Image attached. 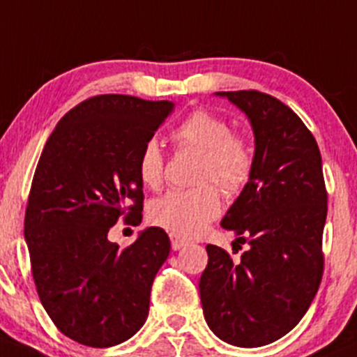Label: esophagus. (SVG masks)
I'll list each match as a JSON object with an SVG mask.
<instances>
[{
  "instance_id": "obj_1",
  "label": "esophagus",
  "mask_w": 357,
  "mask_h": 357,
  "mask_svg": "<svg viewBox=\"0 0 357 357\" xmlns=\"http://www.w3.org/2000/svg\"><path fill=\"white\" fill-rule=\"evenodd\" d=\"M169 238H171L172 250H181V248L188 246V239H185V238H183V236L171 232V234H169Z\"/></svg>"
}]
</instances>
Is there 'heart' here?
<instances>
[{
  "instance_id": "1",
  "label": "heart",
  "mask_w": 357,
  "mask_h": 357,
  "mask_svg": "<svg viewBox=\"0 0 357 357\" xmlns=\"http://www.w3.org/2000/svg\"><path fill=\"white\" fill-rule=\"evenodd\" d=\"M179 149L200 152L195 188L171 190L150 204L149 217L155 226L193 238L202 234L222 208L220 188L226 197H238L251 181L255 150L246 135L232 131L231 123L208 109L191 111L172 131ZM137 172L149 188L162 186L166 159L157 140L150 138L137 157Z\"/></svg>"
}]
</instances>
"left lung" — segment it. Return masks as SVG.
I'll list each match as a JSON object with an SVG mask.
<instances>
[{
	"label": "left lung",
	"mask_w": 357,
	"mask_h": 357,
	"mask_svg": "<svg viewBox=\"0 0 357 357\" xmlns=\"http://www.w3.org/2000/svg\"><path fill=\"white\" fill-rule=\"evenodd\" d=\"M219 93L255 131L253 176L220 222L250 250L234 264L207 245L200 299L217 337L260 347L291 332L320 287L327 188L317 140L291 107L258 90Z\"/></svg>",
	"instance_id": "1"
}]
</instances>
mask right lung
Segmentation results:
<instances>
[{
  "label": "right lung",
  "instance_id": "right-lung-1",
  "mask_svg": "<svg viewBox=\"0 0 357 357\" xmlns=\"http://www.w3.org/2000/svg\"><path fill=\"white\" fill-rule=\"evenodd\" d=\"M171 109L169 100L89 97L59 119L37 162L25 208L30 272L52 324L82 346L121 344L147 320L169 236L149 227L121 248L107 232L121 219L140 224L137 157Z\"/></svg>",
  "mask_w": 357,
  "mask_h": 357
}]
</instances>
